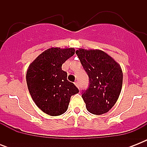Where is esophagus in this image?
Here are the masks:
<instances>
[{"mask_svg": "<svg viewBox=\"0 0 147 147\" xmlns=\"http://www.w3.org/2000/svg\"><path fill=\"white\" fill-rule=\"evenodd\" d=\"M75 85L77 86V88H79V84H78V82H75Z\"/></svg>", "mask_w": 147, "mask_h": 147, "instance_id": "34e87169", "label": "esophagus"}]
</instances>
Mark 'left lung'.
Segmentation results:
<instances>
[{
    "label": "left lung",
    "mask_w": 147,
    "mask_h": 147,
    "mask_svg": "<svg viewBox=\"0 0 147 147\" xmlns=\"http://www.w3.org/2000/svg\"><path fill=\"white\" fill-rule=\"evenodd\" d=\"M88 76L89 85L82 91V97L90 113L100 115L115 105L121 93L123 72L118 63L101 50L76 52Z\"/></svg>",
    "instance_id": "1"
}]
</instances>
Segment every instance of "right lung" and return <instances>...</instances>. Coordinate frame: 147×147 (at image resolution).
I'll use <instances>...</instances> for the list:
<instances>
[{
    "label": "right lung",
    "mask_w": 147,
    "mask_h": 147,
    "mask_svg": "<svg viewBox=\"0 0 147 147\" xmlns=\"http://www.w3.org/2000/svg\"><path fill=\"white\" fill-rule=\"evenodd\" d=\"M75 54L73 48H50L41 53L29 66L26 83L31 97L39 108L50 116L64 114L70 98L78 88L67 80L62 65Z\"/></svg>",
    "instance_id": "1"
}]
</instances>
